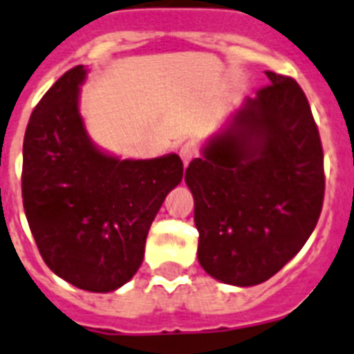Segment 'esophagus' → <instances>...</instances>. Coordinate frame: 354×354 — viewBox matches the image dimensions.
<instances>
[{"instance_id": "1", "label": "esophagus", "mask_w": 354, "mask_h": 354, "mask_svg": "<svg viewBox=\"0 0 354 354\" xmlns=\"http://www.w3.org/2000/svg\"><path fill=\"white\" fill-rule=\"evenodd\" d=\"M194 156H196V147L192 144H185L180 147V158H182V162L185 167L189 165V163H191V160L194 158Z\"/></svg>"}]
</instances>
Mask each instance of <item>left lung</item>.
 I'll return each instance as SVG.
<instances>
[{"mask_svg":"<svg viewBox=\"0 0 354 354\" xmlns=\"http://www.w3.org/2000/svg\"><path fill=\"white\" fill-rule=\"evenodd\" d=\"M246 99L185 171L200 232L198 259L234 286L268 281L301 250L322 210L324 153L310 102L295 79Z\"/></svg>","mask_w":354,"mask_h":354,"instance_id":"obj_1","label":"left lung"}]
</instances>
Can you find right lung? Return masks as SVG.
I'll return each instance as SVG.
<instances>
[{
    "label": "right lung",
    "instance_id": "1",
    "mask_svg": "<svg viewBox=\"0 0 354 354\" xmlns=\"http://www.w3.org/2000/svg\"><path fill=\"white\" fill-rule=\"evenodd\" d=\"M86 71L68 70L35 106L21 191L48 268L86 292L108 293L140 268L151 223L182 182L183 163L178 154L118 160L97 149L79 113Z\"/></svg>",
    "mask_w": 354,
    "mask_h": 354
}]
</instances>
